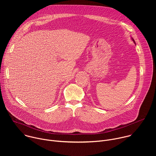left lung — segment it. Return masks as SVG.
<instances>
[{"instance_id": "1", "label": "left lung", "mask_w": 156, "mask_h": 156, "mask_svg": "<svg viewBox=\"0 0 156 156\" xmlns=\"http://www.w3.org/2000/svg\"><path fill=\"white\" fill-rule=\"evenodd\" d=\"M131 39H132V40H133V42H135V41H134V39H133V38H131ZM135 44H136V43H135Z\"/></svg>"}]
</instances>
